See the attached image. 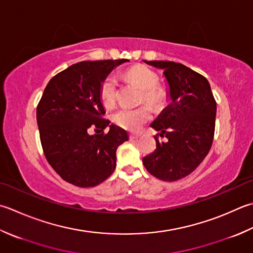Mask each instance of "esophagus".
Masks as SVG:
<instances>
[{"instance_id": "obj_1", "label": "esophagus", "mask_w": 253, "mask_h": 253, "mask_svg": "<svg viewBox=\"0 0 253 253\" xmlns=\"http://www.w3.org/2000/svg\"><path fill=\"white\" fill-rule=\"evenodd\" d=\"M129 137L130 139H138V138L140 137V133H130Z\"/></svg>"}]
</instances>
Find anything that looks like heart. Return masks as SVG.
I'll return each instance as SVG.
<instances>
[{"label":"heart","mask_w":253,"mask_h":253,"mask_svg":"<svg viewBox=\"0 0 253 253\" xmlns=\"http://www.w3.org/2000/svg\"><path fill=\"white\" fill-rule=\"evenodd\" d=\"M127 78L135 82L142 90V102L147 103L155 111L161 110L166 103L167 95L162 88L158 87L159 78L155 72L147 67L137 66L127 72ZM117 85V79L114 74H108L102 81L100 98L104 106L111 107L115 104ZM150 118L151 112L148 106L138 108L121 107L112 115V120L117 126L130 131L139 129Z\"/></svg>","instance_id":"heart-1"}]
</instances>
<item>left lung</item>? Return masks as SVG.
I'll list each match as a JSON object with an SVG mask.
<instances>
[{
  "instance_id": "1",
  "label": "left lung",
  "mask_w": 253,
  "mask_h": 253,
  "mask_svg": "<svg viewBox=\"0 0 253 253\" xmlns=\"http://www.w3.org/2000/svg\"><path fill=\"white\" fill-rule=\"evenodd\" d=\"M143 62L163 70L171 102L150 125L167 141L160 142L155 137L156 150L142 158V163L158 179L177 181L194 171L211 149L215 132L216 101L207 79L184 64Z\"/></svg>"
}]
</instances>
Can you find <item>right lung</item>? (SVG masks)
<instances>
[{
  "instance_id": "1",
  "label": "right lung",
  "mask_w": 253,
  "mask_h": 253,
  "mask_svg": "<svg viewBox=\"0 0 253 253\" xmlns=\"http://www.w3.org/2000/svg\"><path fill=\"white\" fill-rule=\"evenodd\" d=\"M129 61H82L56 74L44 88L37 106V124L49 165L64 181L92 187L115 170L116 150L128 140L126 130L103 118L102 81L114 68ZM106 126L110 130L106 134ZM90 127L100 134L90 135Z\"/></svg>"
}]
</instances>
